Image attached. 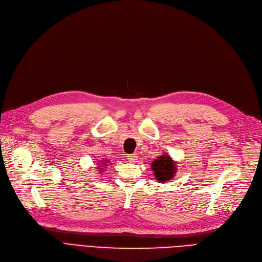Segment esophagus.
<instances>
[{
	"instance_id": "obj_1",
	"label": "esophagus",
	"mask_w": 262,
	"mask_h": 262,
	"mask_svg": "<svg viewBox=\"0 0 262 262\" xmlns=\"http://www.w3.org/2000/svg\"><path fill=\"white\" fill-rule=\"evenodd\" d=\"M128 161L130 163H135L137 161V155H135V153H133V155H129L128 156Z\"/></svg>"
}]
</instances>
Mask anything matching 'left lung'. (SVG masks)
I'll return each instance as SVG.
<instances>
[{
	"label": "left lung",
	"mask_w": 262,
	"mask_h": 262,
	"mask_svg": "<svg viewBox=\"0 0 262 262\" xmlns=\"http://www.w3.org/2000/svg\"><path fill=\"white\" fill-rule=\"evenodd\" d=\"M152 171L158 182H167L172 180L177 172V166L170 156L165 155L153 160L151 163Z\"/></svg>",
	"instance_id": "left-lung-1"
}]
</instances>
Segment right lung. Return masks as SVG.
<instances>
[{"instance_id":"right-lung-1","label":"right lung","mask_w":262,"mask_h":262,"mask_svg":"<svg viewBox=\"0 0 262 262\" xmlns=\"http://www.w3.org/2000/svg\"><path fill=\"white\" fill-rule=\"evenodd\" d=\"M99 165H102L103 167H105V166H107V162H102V164H99ZM99 167H100V166H98V168H99ZM102 169H103V168H99V170H98V171L102 170Z\"/></svg>"}]
</instances>
